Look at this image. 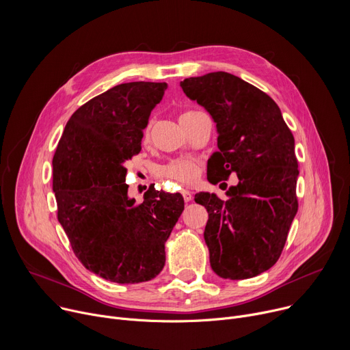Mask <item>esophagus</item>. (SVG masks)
<instances>
[{"label":"esophagus","mask_w":350,"mask_h":350,"mask_svg":"<svg viewBox=\"0 0 350 350\" xmlns=\"http://www.w3.org/2000/svg\"><path fill=\"white\" fill-rule=\"evenodd\" d=\"M181 193H183V196H184V201H185V202H189L191 199H192V193H191L188 189H183Z\"/></svg>","instance_id":"esophagus-1"}]
</instances>
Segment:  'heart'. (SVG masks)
Wrapping results in <instances>:
<instances>
[{"instance_id":"obj_1","label":"heart","mask_w":350,"mask_h":350,"mask_svg":"<svg viewBox=\"0 0 350 350\" xmlns=\"http://www.w3.org/2000/svg\"><path fill=\"white\" fill-rule=\"evenodd\" d=\"M195 112H184L180 116V122L188 118ZM152 120H149L148 124L144 129L142 138L144 141L149 139V135H151V129H152ZM201 174V167H199V163L193 159H172L167 163L159 166L157 169V176L162 180L173 181L180 185H189L196 181V178Z\"/></svg>"}]
</instances>
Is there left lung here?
<instances>
[{"instance_id": "obj_1", "label": "left lung", "mask_w": 350, "mask_h": 350, "mask_svg": "<svg viewBox=\"0 0 350 350\" xmlns=\"http://www.w3.org/2000/svg\"><path fill=\"white\" fill-rule=\"evenodd\" d=\"M180 85L217 126L219 151L208 162V180L217 184L232 173L239 180L227 201L195 195L209 213L204 237L211 266L221 278H252L280 259L297 212L293 135L273 99L234 75L213 72Z\"/></svg>"}]
</instances>
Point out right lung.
Instances as JSON below:
<instances>
[{"instance_id":"obj_1","label":"right lung","mask_w":350,"mask_h":350,"mask_svg":"<svg viewBox=\"0 0 350 350\" xmlns=\"http://www.w3.org/2000/svg\"><path fill=\"white\" fill-rule=\"evenodd\" d=\"M166 83L115 85L68 120L53 159L58 220L83 266L108 281L138 284L165 266V242L184 211L181 193L149 187L129 199L127 159L141 151L149 115Z\"/></svg>"}]
</instances>
